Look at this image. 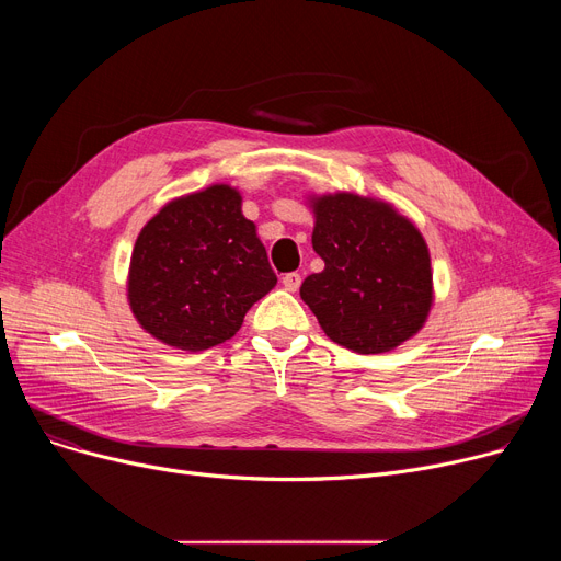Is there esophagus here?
<instances>
[{"label": "esophagus", "instance_id": "esophagus-1", "mask_svg": "<svg viewBox=\"0 0 561 561\" xmlns=\"http://www.w3.org/2000/svg\"><path fill=\"white\" fill-rule=\"evenodd\" d=\"M282 284H284V288L286 290H298L300 288V284H302V275L300 273H286L284 277H282Z\"/></svg>", "mask_w": 561, "mask_h": 561}]
</instances>
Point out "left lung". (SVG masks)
Wrapping results in <instances>:
<instances>
[{
    "mask_svg": "<svg viewBox=\"0 0 561 561\" xmlns=\"http://www.w3.org/2000/svg\"><path fill=\"white\" fill-rule=\"evenodd\" d=\"M316 254L300 298L334 343L359 355L389 352L414 336L432 307L427 243L391 204L352 193L311 199Z\"/></svg>",
    "mask_w": 561,
    "mask_h": 561,
    "instance_id": "8db88e82",
    "label": "left lung"
}]
</instances>
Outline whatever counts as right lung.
Segmentation results:
<instances>
[{"label":"right lung","mask_w":561,"mask_h":561,"mask_svg":"<svg viewBox=\"0 0 561 561\" xmlns=\"http://www.w3.org/2000/svg\"><path fill=\"white\" fill-rule=\"evenodd\" d=\"M241 193L214 184L176 197L134 245L127 298L145 332L180 350H209L241 330L277 284Z\"/></svg>","instance_id":"1"}]
</instances>
